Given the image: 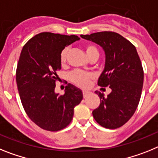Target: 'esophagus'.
<instances>
[{
  "mask_svg": "<svg viewBox=\"0 0 158 158\" xmlns=\"http://www.w3.org/2000/svg\"><path fill=\"white\" fill-rule=\"evenodd\" d=\"M89 94H90V92H88V91H83V98H87V96L89 95Z\"/></svg>",
  "mask_w": 158,
  "mask_h": 158,
  "instance_id": "esophagus-1",
  "label": "esophagus"
}]
</instances>
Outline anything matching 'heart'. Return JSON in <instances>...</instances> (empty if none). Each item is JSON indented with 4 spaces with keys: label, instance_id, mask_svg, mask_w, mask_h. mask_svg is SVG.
I'll list each match as a JSON object with an SVG mask.
<instances>
[{
    "label": "heart",
    "instance_id": "obj_1",
    "mask_svg": "<svg viewBox=\"0 0 158 158\" xmlns=\"http://www.w3.org/2000/svg\"><path fill=\"white\" fill-rule=\"evenodd\" d=\"M85 52L90 60L94 58L98 60V58L99 57V51H98V48L92 44H88L85 46ZM68 52H69V48L68 47L64 48L61 51L60 55V63L62 64H65L67 61ZM69 79L72 83L77 85L78 87H82V88H87L90 85V80L93 79V75L89 72L75 70V71H71L69 74Z\"/></svg>",
    "mask_w": 158,
    "mask_h": 158
}]
</instances>
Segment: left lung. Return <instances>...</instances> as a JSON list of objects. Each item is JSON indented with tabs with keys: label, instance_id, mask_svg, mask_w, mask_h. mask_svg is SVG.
Returning a JSON list of instances; mask_svg holds the SVG:
<instances>
[{
	"label": "left lung",
	"instance_id": "1",
	"mask_svg": "<svg viewBox=\"0 0 158 158\" xmlns=\"http://www.w3.org/2000/svg\"><path fill=\"white\" fill-rule=\"evenodd\" d=\"M81 37L100 45L106 55L105 68L98 85L111 89L106 98L96 90L100 105L93 110L94 118L100 126L117 129L127 123L139 103L144 72L136 48L128 40L114 31H100Z\"/></svg>",
	"mask_w": 158,
	"mask_h": 158
}]
</instances>
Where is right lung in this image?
Here are the masks:
<instances>
[{
  "mask_svg": "<svg viewBox=\"0 0 158 158\" xmlns=\"http://www.w3.org/2000/svg\"><path fill=\"white\" fill-rule=\"evenodd\" d=\"M77 35L41 32L22 48L16 72L21 103L26 114L38 127L58 131L71 123L74 108L83 99V93L68 83L64 94L55 93L57 71L61 69V51Z\"/></svg>",
  "mask_w": 158,
  "mask_h": 158,
  "instance_id": "obj_1",
  "label": "right lung"
}]
</instances>
